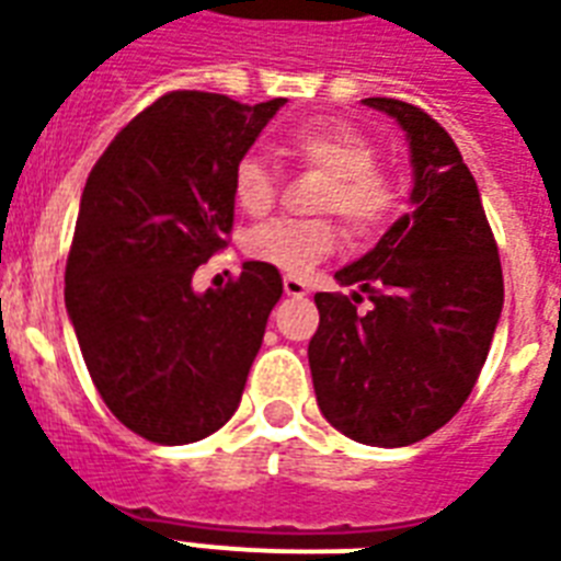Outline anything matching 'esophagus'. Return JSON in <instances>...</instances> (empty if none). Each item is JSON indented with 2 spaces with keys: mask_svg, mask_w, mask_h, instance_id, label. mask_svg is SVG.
<instances>
[{
  "mask_svg": "<svg viewBox=\"0 0 561 561\" xmlns=\"http://www.w3.org/2000/svg\"><path fill=\"white\" fill-rule=\"evenodd\" d=\"M282 288H285L288 297H306L308 294V285L299 279V276H285V279H282Z\"/></svg>",
  "mask_w": 561,
  "mask_h": 561,
  "instance_id": "34e87169",
  "label": "esophagus"
}]
</instances>
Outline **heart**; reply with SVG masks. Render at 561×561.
Instances as JSON below:
<instances>
[{
	"label": "heart",
	"instance_id": "obj_1",
	"mask_svg": "<svg viewBox=\"0 0 561 561\" xmlns=\"http://www.w3.org/2000/svg\"><path fill=\"white\" fill-rule=\"evenodd\" d=\"M282 151L308 169L325 174L317 209L341 215L355 238L381 232L399 209V186L390 171L375 165V145L360 127L341 118H308L282 136ZM276 171L259 157L247 153L232 169V201L247 215H264L276 203ZM337 247L332 220H267L255 227L244 250L255 262L285 273H308Z\"/></svg>",
	"mask_w": 561,
	"mask_h": 561
}]
</instances>
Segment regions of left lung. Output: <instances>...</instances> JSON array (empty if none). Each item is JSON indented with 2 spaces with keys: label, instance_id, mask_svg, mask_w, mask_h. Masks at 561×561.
Masks as SVG:
<instances>
[{
  "label": "left lung",
  "instance_id": "1",
  "mask_svg": "<svg viewBox=\"0 0 561 561\" xmlns=\"http://www.w3.org/2000/svg\"><path fill=\"white\" fill-rule=\"evenodd\" d=\"M399 122L413 165V211L334 273L352 297L317 294L308 343L317 404L355 443L399 448L425 439L462 408L504 308V273L478 183L425 110L364 99ZM367 293V316L357 302Z\"/></svg>",
  "mask_w": 561,
  "mask_h": 561
}]
</instances>
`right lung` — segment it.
<instances>
[{
    "label": "right lung",
    "mask_w": 561,
    "mask_h": 561,
    "mask_svg": "<svg viewBox=\"0 0 561 561\" xmlns=\"http://www.w3.org/2000/svg\"><path fill=\"white\" fill-rule=\"evenodd\" d=\"M285 99L215 92L157 99L110 142L81 194L66 311L113 416L160 445L227 425L282 297V276L244 262L227 288H192L232 229V169Z\"/></svg>",
    "instance_id": "1"
}]
</instances>
